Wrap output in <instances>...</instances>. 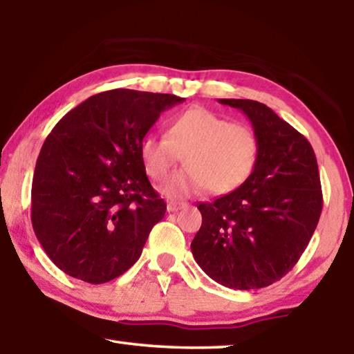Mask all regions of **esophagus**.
<instances>
[{
    "label": "esophagus",
    "instance_id": "esophagus-1",
    "mask_svg": "<svg viewBox=\"0 0 354 354\" xmlns=\"http://www.w3.org/2000/svg\"><path fill=\"white\" fill-rule=\"evenodd\" d=\"M183 207H185V203H179V201H169V203H167V211H169V212H176Z\"/></svg>",
    "mask_w": 354,
    "mask_h": 354
}]
</instances>
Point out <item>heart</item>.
<instances>
[{"instance_id": "1", "label": "heart", "mask_w": 354, "mask_h": 354, "mask_svg": "<svg viewBox=\"0 0 354 354\" xmlns=\"http://www.w3.org/2000/svg\"><path fill=\"white\" fill-rule=\"evenodd\" d=\"M139 153L147 175L158 183L184 156L187 169L165 184V194L184 196L209 189L215 195H226L253 175L259 139L248 124L230 123L206 107H192L170 120L167 137H143Z\"/></svg>"}]
</instances>
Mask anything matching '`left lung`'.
Returning a JSON list of instances; mask_svg holds the SVG:
<instances>
[{
	"label": "left lung",
	"mask_w": 354,
	"mask_h": 354,
	"mask_svg": "<svg viewBox=\"0 0 354 354\" xmlns=\"http://www.w3.org/2000/svg\"><path fill=\"white\" fill-rule=\"evenodd\" d=\"M242 111L259 139V159L242 187L201 203L192 254L209 278L237 290L261 289L292 270L319 223V165L306 137L253 100H218Z\"/></svg>",
	"instance_id": "8db88e82"
}]
</instances>
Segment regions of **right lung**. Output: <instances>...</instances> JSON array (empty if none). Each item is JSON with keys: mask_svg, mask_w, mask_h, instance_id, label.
<instances>
[{"mask_svg": "<svg viewBox=\"0 0 354 354\" xmlns=\"http://www.w3.org/2000/svg\"><path fill=\"white\" fill-rule=\"evenodd\" d=\"M176 95L113 88L71 109L35 164L31 220L64 273L103 284L134 266L167 205L140 159V142Z\"/></svg>", "mask_w": 354, "mask_h": 354, "instance_id": "right-lung-1", "label": "right lung"}]
</instances>
